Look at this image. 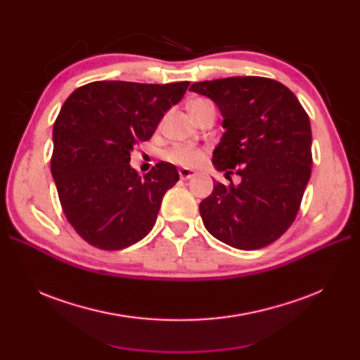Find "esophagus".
Here are the masks:
<instances>
[{"label":"esophagus","instance_id":"1","mask_svg":"<svg viewBox=\"0 0 360 360\" xmlns=\"http://www.w3.org/2000/svg\"><path fill=\"white\" fill-rule=\"evenodd\" d=\"M179 176H180L181 180H189V179H192L195 176V171H192L189 168H180L179 169Z\"/></svg>","mask_w":360,"mask_h":360}]
</instances>
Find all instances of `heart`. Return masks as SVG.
I'll return each mask as SVG.
<instances>
[{
    "mask_svg": "<svg viewBox=\"0 0 360 360\" xmlns=\"http://www.w3.org/2000/svg\"><path fill=\"white\" fill-rule=\"evenodd\" d=\"M205 105H210V102L204 101V99L193 101L189 105V111L200 110V108H202ZM202 158H204L202 150L195 148V147H188V146H176V147L169 148L165 153V159L168 162L174 163V165L186 167V168H192L195 165H198V163L202 160Z\"/></svg>",
    "mask_w": 360,
    "mask_h": 360,
    "instance_id": "heart-1",
    "label": "heart"
}]
</instances>
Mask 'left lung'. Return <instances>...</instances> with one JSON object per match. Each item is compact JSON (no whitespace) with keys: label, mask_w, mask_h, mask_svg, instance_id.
<instances>
[{"label":"left lung","mask_w":360,"mask_h":360,"mask_svg":"<svg viewBox=\"0 0 360 360\" xmlns=\"http://www.w3.org/2000/svg\"><path fill=\"white\" fill-rule=\"evenodd\" d=\"M191 91L210 97L224 117L225 132L213 165L242 181H214L200 202L213 237L243 250L261 249L294 222L311 177L309 117L291 90L261 76L195 82Z\"/></svg>","instance_id":"8db88e82"}]
</instances>
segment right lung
Here are the masks:
<instances>
[{
    "mask_svg": "<svg viewBox=\"0 0 360 360\" xmlns=\"http://www.w3.org/2000/svg\"><path fill=\"white\" fill-rule=\"evenodd\" d=\"M188 86V81H96L76 89L61 106L51 172L64 214L86 243L118 250L151 231L179 172L159 162L141 177L129 165L130 151L151 138Z\"/></svg>",
    "mask_w": 360,
    "mask_h": 360,
    "instance_id": "1",
    "label": "right lung"
}]
</instances>
